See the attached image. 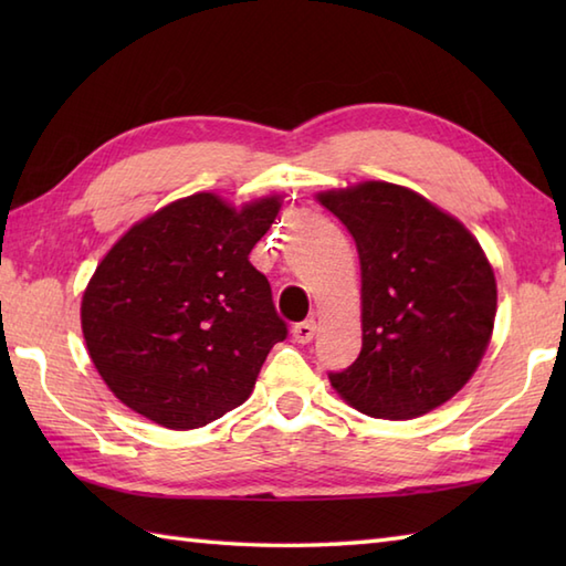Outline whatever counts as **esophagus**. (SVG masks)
<instances>
[{"label":"esophagus","mask_w":566,"mask_h":566,"mask_svg":"<svg viewBox=\"0 0 566 566\" xmlns=\"http://www.w3.org/2000/svg\"><path fill=\"white\" fill-rule=\"evenodd\" d=\"M314 335H316V321H314V318L296 323V326L292 328V338H294L296 343H302V345L314 340Z\"/></svg>","instance_id":"obj_1"}]
</instances>
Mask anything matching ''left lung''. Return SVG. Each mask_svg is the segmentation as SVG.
<instances>
[{
  "instance_id": "1",
  "label": "left lung",
  "mask_w": 566,
  "mask_h": 566,
  "mask_svg": "<svg viewBox=\"0 0 566 566\" xmlns=\"http://www.w3.org/2000/svg\"><path fill=\"white\" fill-rule=\"evenodd\" d=\"M318 201L355 238L363 350L333 389L375 418H416L460 391L491 340L496 276L467 228L416 191L363 182Z\"/></svg>"
}]
</instances>
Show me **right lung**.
<instances>
[{"instance_id": "1", "label": "right lung", "mask_w": 566, "mask_h": 566, "mask_svg": "<svg viewBox=\"0 0 566 566\" xmlns=\"http://www.w3.org/2000/svg\"><path fill=\"white\" fill-rule=\"evenodd\" d=\"M280 197L233 209L211 191L167 203L106 252L82 296V333L104 384L172 430L243 403L286 338L268 276L248 255Z\"/></svg>"}]
</instances>
